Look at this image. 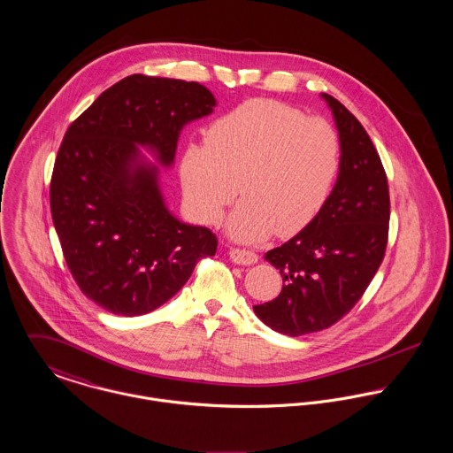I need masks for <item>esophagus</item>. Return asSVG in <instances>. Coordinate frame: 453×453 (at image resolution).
Returning <instances> with one entry per match:
<instances>
[{"label":"esophagus","mask_w":453,"mask_h":453,"mask_svg":"<svg viewBox=\"0 0 453 453\" xmlns=\"http://www.w3.org/2000/svg\"><path fill=\"white\" fill-rule=\"evenodd\" d=\"M229 258L238 265H251V264H257V260H258L257 253H253L250 250H240V248H231Z\"/></svg>","instance_id":"esophagus-1"}]
</instances>
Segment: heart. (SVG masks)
I'll list each match as a JSON object with an SVG mask.
<instances>
[{
    "label": "heart",
    "mask_w": 453,
    "mask_h": 453,
    "mask_svg": "<svg viewBox=\"0 0 453 453\" xmlns=\"http://www.w3.org/2000/svg\"><path fill=\"white\" fill-rule=\"evenodd\" d=\"M342 167V140L333 124L305 117L273 100H251L219 117L207 142L186 146L180 160L184 193L205 222H217L238 196L227 220L240 242L274 231L300 233L322 211Z\"/></svg>",
    "instance_id": "heart-1"
}]
</instances>
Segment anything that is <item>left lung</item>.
<instances>
[{"mask_svg":"<svg viewBox=\"0 0 453 453\" xmlns=\"http://www.w3.org/2000/svg\"><path fill=\"white\" fill-rule=\"evenodd\" d=\"M342 140V167L322 211L289 242L265 253L280 273L274 300L253 305L257 317L286 336L327 329L360 300L383 262L389 191L381 158L336 98L322 93Z\"/></svg>","mask_w":453,"mask_h":453,"instance_id":"8db88e82","label":"left lung"}]
</instances>
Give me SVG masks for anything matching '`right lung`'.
<instances>
[{
  "mask_svg": "<svg viewBox=\"0 0 453 453\" xmlns=\"http://www.w3.org/2000/svg\"><path fill=\"white\" fill-rule=\"evenodd\" d=\"M215 104L198 82L134 73L70 124L51 175V217L77 286L106 312L158 309L215 255V234L179 220L160 189L182 127Z\"/></svg>",
  "mask_w": 453,
  "mask_h": 453,
  "instance_id": "1",
  "label": "right lung"
}]
</instances>
